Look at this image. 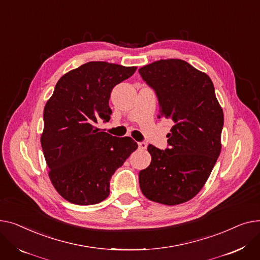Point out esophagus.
Masks as SVG:
<instances>
[{
  "mask_svg": "<svg viewBox=\"0 0 260 260\" xmlns=\"http://www.w3.org/2000/svg\"><path fill=\"white\" fill-rule=\"evenodd\" d=\"M139 148H140L141 150H145V149H147V143H145V142L139 143Z\"/></svg>",
  "mask_w": 260,
  "mask_h": 260,
  "instance_id": "obj_1",
  "label": "esophagus"
}]
</instances>
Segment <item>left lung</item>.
<instances>
[{
	"mask_svg": "<svg viewBox=\"0 0 260 260\" xmlns=\"http://www.w3.org/2000/svg\"><path fill=\"white\" fill-rule=\"evenodd\" d=\"M155 90L159 117L173 124L165 151L149 145L150 166L140 171L148 200L184 204L200 192L221 150L223 112L209 75L178 58L159 59L139 69Z\"/></svg>",
	"mask_w": 260,
	"mask_h": 260,
	"instance_id": "1",
	"label": "left lung"
}]
</instances>
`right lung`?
Instances as JSON below:
<instances>
[{"label":"right lung","instance_id":"1","mask_svg":"<svg viewBox=\"0 0 260 260\" xmlns=\"http://www.w3.org/2000/svg\"><path fill=\"white\" fill-rule=\"evenodd\" d=\"M137 67L89 62L58 80L44 108L41 145L57 193L71 204L88 206L110 193V178L137 143L95 127L108 121L113 87L129 79Z\"/></svg>","mask_w":260,"mask_h":260}]
</instances>
